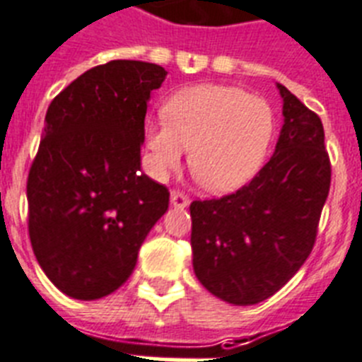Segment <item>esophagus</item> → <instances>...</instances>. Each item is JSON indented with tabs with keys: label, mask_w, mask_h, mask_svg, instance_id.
<instances>
[{
	"label": "esophagus",
	"mask_w": 362,
	"mask_h": 362,
	"mask_svg": "<svg viewBox=\"0 0 362 362\" xmlns=\"http://www.w3.org/2000/svg\"><path fill=\"white\" fill-rule=\"evenodd\" d=\"M170 203H172V206H175V209H185V206H188V203H190V197H188L187 194L179 192V190H172V194H170Z\"/></svg>",
	"instance_id": "esophagus-1"
}]
</instances>
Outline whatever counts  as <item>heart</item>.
I'll return each instance as SVG.
<instances>
[{"label":"heart","mask_w":362,"mask_h":362,"mask_svg":"<svg viewBox=\"0 0 362 362\" xmlns=\"http://www.w3.org/2000/svg\"><path fill=\"white\" fill-rule=\"evenodd\" d=\"M165 120L144 126L150 174L168 177L183 163L212 194L242 188L264 165L274 135L269 102L245 89L196 84L179 89L163 106Z\"/></svg>","instance_id":"1"}]
</instances>
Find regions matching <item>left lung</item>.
Wrapping results in <instances>:
<instances>
[{"mask_svg":"<svg viewBox=\"0 0 362 362\" xmlns=\"http://www.w3.org/2000/svg\"><path fill=\"white\" fill-rule=\"evenodd\" d=\"M274 153L238 192L192 202L194 273L206 291L234 305L269 298L313 249L332 181L319 115L286 86Z\"/></svg>","mask_w":362,"mask_h":362,"instance_id":"left-lung-1","label":"left lung"}]
</instances>
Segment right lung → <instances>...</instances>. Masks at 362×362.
<instances>
[{"instance_id": "right-lung-1", "label": "right lung", "mask_w": 362, "mask_h": 362, "mask_svg": "<svg viewBox=\"0 0 362 362\" xmlns=\"http://www.w3.org/2000/svg\"><path fill=\"white\" fill-rule=\"evenodd\" d=\"M165 67L111 60L54 97L27 181L29 236L62 293L97 300L134 273L170 192L141 172L144 117Z\"/></svg>"}]
</instances>
